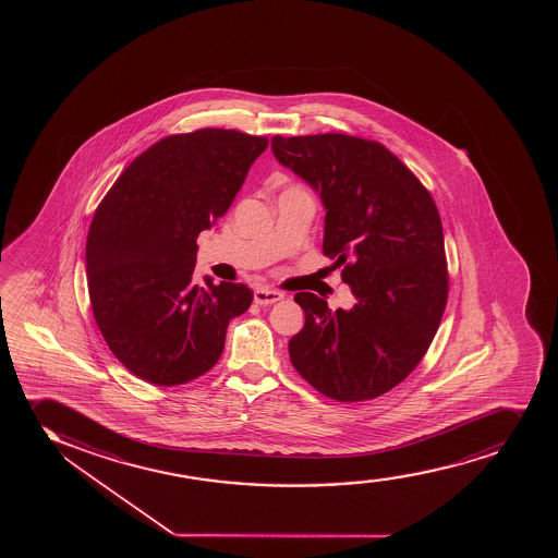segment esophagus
<instances>
[{
    "mask_svg": "<svg viewBox=\"0 0 558 558\" xmlns=\"http://www.w3.org/2000/svg\"><path fill=\"white\" fill-rule=\"evenodd\" d=\"M253 298H255L256 305H271V303L281 302L282 294L279 292V290H271L266 289V287H260V289L255 290Z\"/></svg>",
    "mask_w": 558,
    "mask_h": 558,
    "instance_id": "esophagus-1",
    "label": "esophagus"
}]
</instances>
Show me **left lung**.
<instances>
[{
    "instance_id": "left-lung-1",
    "label": "left lung",
    "mask_w": 558,
    "mask_h": 558,
    "mask_svg": "<svg viewBox=\"0 0 558 558\" xmlns=\"http://www.w3.org/2000/svg\"><path fill=\"white\" fill-rule=\"evenodd\" d=\"M281 166L320 195L324 255L352 289V308L298 292L305 326L289 342L295 371L339 402L381 397L410 376L441 322L449 274L428 190L378 142L347 134L271 140Z\"/></svg>"
}]
</instances>
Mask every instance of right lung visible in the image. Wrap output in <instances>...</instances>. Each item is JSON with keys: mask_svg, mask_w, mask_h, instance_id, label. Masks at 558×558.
<instances>
[{"mask_svg": "<svg viewBox=\"0 0 558 558\" xmlns=\"http://www.w3.org/2000/svg\"><path fill=\"white\" fill-rule=\"evenodd\" d=\"M268 140L203 129L163 137L130 163L90 221L95 320L122 365L182 385L218 363L227 326L253 302L242 282L193 281L197 238L225 216Z\"/></svg>", "mask_w": 558, "mask_h": 558, "instance_id": "right-lung-1", "label": "right lung"}]
</instances>
